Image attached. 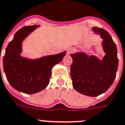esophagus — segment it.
Masks as SVG:
<instances>
[{
  "label": "esophagus",
  "mask_w": 125,
  "mask_h": 125,
  "mask_svg": "<svg viewBox=\"0 0 125 125\" xmlns=\"http://www.w3.org/2000/svg\"><path fill=\"white\" fill-rule=\"evenodd\" d=\"M72 50H71V49H70V50H68L67 52H68V53H71V52H72Z\"/></svg>",
  "instance_id": "obj_1"
}]
</instances>
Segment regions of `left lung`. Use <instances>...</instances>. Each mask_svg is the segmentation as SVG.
Masks as SVG:
<instances>
[{
  "instance_id": "left-lung-1",
  "label": "left lung",
  "mask_w": 125,
  "mask_h": 125,
  "mask_svg": "<svg viewBox=\"0 0 125 125\" xmlns=\"http://www.w3.org/2000/svg\"><path fill=\"white\" fill-rule=\"evenodd\" d=\"M92 30L102 39V46L105 54L100 60L85 53L71 54V66L72 86L77 92L89 96H97L109 88L116 78L118 67L116 44L106 30L93 27Z\"/></svg>"
}]
</instances>
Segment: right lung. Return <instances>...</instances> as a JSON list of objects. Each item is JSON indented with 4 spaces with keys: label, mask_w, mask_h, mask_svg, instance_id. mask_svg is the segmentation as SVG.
Returning a JSON list of instances; mask_svg holds the SVG:
<instances>
[{
    "label": "right lung",
    "mask_w": 125,
    "mask_h": 125,
    "mask_svg": "<svg viewBox=\"0 0 125 125\" xmlns=\"http://www.w3.org/2000/svg\"><path fill=\"white\" fill-rule=\"evenodd\" d=\"M39 27L35 25L20 29L9 43L3 58V67L8 82L15 90L26 94L44 90L50 82L53 67L61 62L66 54L63 51L36 59L21 56L23 41Z\"/></svg>",
    "instance_id": "obj_1"
}]
</instances>
